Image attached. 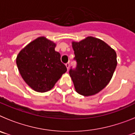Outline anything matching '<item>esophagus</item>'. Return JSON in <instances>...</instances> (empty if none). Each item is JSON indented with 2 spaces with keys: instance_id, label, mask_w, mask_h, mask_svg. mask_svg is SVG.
Instances as JSON below:
<instances>
[{
  "instance_id": "34e87169",
  "label": "esophagus",
  "mask_w": 135,
  "mask_h": 135,
  "mask_svg": "<svg viewBox=\"0 0 135 135\" xmlns=\"http://www.w3.org/2000/svg\"><path fill=\"white\" fill-rule=\"evenodd\" d=\"M65 66H66L67 69L68 70L69 68H70V63H67V64H65Z\"/></svg>"
}]
</instances>
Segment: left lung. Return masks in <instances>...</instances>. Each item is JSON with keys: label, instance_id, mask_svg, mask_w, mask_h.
Returning <instances> with one entry per match:
<instances>
[{"label": "left lung", "instance_id": "1", "mask_svg": "<svg viewBox=\"0 0 135 135\" xmlns=\"http://www.w3.org/2000/svg\"><path fill=\"white\" fill-rule=\"evenodd\" d=\"M76 68L69 73L76 92L84 96L98 93L108 85L117 65L115 51L103 40L89 36L73 42Z\"/></svg>", "mask_w": 135, "mask_h": 135}]
</instances>
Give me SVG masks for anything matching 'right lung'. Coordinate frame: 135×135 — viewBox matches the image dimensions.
Listing matches in <instances>:
<instances>
[{"instance_id":"right-lung-1","label":"right lung","mask_w":135,"mask_h":135,"mask_svg":"<svg viewBox=\"0 0 135 135\" xmlns=\"http://www.w3.org/2000/svg\"><path fill=\"white\" fill-rule=\"evenodd\" d=\"M55 44L39 37L21 50L16 64L21 77L32 89L44 93L51 90L67 68L61 61Z\"/></svg>"}]
</instances>
